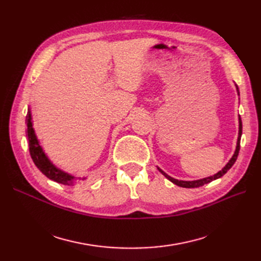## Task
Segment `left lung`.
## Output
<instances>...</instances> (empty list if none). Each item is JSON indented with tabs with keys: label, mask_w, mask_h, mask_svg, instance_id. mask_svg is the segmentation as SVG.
I'll return each mask as SVG.
<instances>
[{
	"label": "left lung",
	"mask_w": 261,
	"mask_h": 261,
	"mask_svg": "<svg viewBox=\"0 0 261 261\" xmlns=\"http://www.w3.org/2000/svg\"><path fill=\"white\" fill-rule=\"evenodd\" d=\"M239 89V88H238ZM242 128H243V125H242V121H241V117H240V130H239V139H238V146H236V150H235V152H234V154H233V156L231 158V160L228 161V163L225 165V167L221 170L220 172H218L217 174H215V175H212V176H209V177H207V178H202V179H198V180H178V179H175V178H173V177H171V176H169V175H167L165 174V173L163 172V171H161L160 169H159V171L162 173V174L167 177L168 179H170L172 183H174V184H176L177 186H180V187H185V188H195V187H200V186H202V185H204V184H208V183H210V181H212V180H215V179H217V178H219V177H221V176H223L225 173L230 170L232 167H233V164L235 163V161H236V159H238V155H239V152H240V148H241V136H242Z\"/></svg>",
	"instance_id": "obj_1"
}]
</instances>
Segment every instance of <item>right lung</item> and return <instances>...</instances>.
Here are the masks:
<instances>
[{
	"label": "right lung",
	"instance_id": "obj_1",
	"mask_svg": "<svg viewBox=\"0 0 261 261\" xmlns=\"http://www.w3.org/2000/svg\"><path fill=\"white\" fill-rule=\"evenodd\" d=\"M26 124H27L26 135L28 138L29 152L31 155V159H33L34 163L36 164V167L40 170L46 177L52 180H55L58 181V183H62V184H72L74 181V176L67 174V173L62 172L61 170H58L49 161L48 158L45 156L44 152L42 151V148L40 147V145H39L37 137L35 135L33 123H31L30 112H28L26 115Z\"/></svg>",
	"mask_w": 261,
	"mask_h": 261
}]
</instances>
